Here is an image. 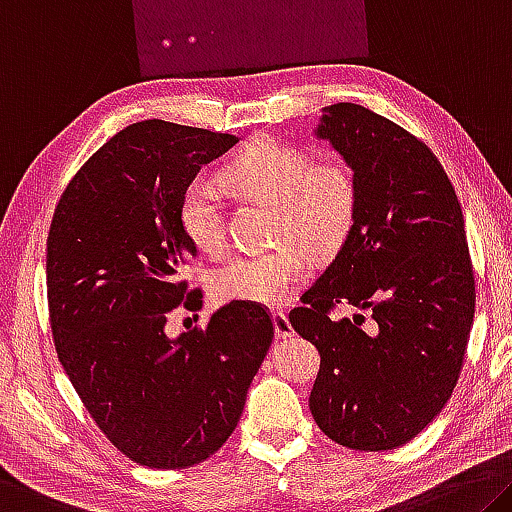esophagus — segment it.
<instances>
[{"label":"esophagus","instance_id":"1","mask_svg":"<svg viewBox=\"0 0 512 512\" xmlns=\"http://www.w3.org/2000/svg\"><path fill=\"white\" fill-rule=\"evenodd\" d=\"M273 326H275V337H278V339L294 337V328H291L287 314L275 312V314H273Z\"/></svg>","mask_w":512,"mask_h":512}]
</instances>
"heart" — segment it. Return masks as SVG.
Wrapping results in <instances>:
<instances>
[{
	"label": "heart",
	"mask_w": 512,
	"mask_h": 512,
	"mask_svg": "<svg viewBox=\"0 0 512 512\" xmlns=\"http://www.w3.org/2000/svg\"><path fill=\"white\" fill-rule=\"evenodd\" d=\"M221 180L246 196L269 200L278 209L275 234L294 239L314 255H332L344 246L358 212V180L342 157L312 161L298 145L257 139L223 168ZM184 237L205 255L225 248V214L218 186L209 180L186 184L177 205ZM310 273V259L298 243L269 253L237 255L214 273L218 300L282 305Z\"/></svg>",
	"instance_id": "obj_1"
}]
</instances>
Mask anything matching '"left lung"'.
Instances as JSON below:
<instances>
[{
	"label": "left lung",
	"instance_id": "8db88e82",
	"mask_svg": "<svg viewBox=\"0 0 512 512\" xmlns=\"http://www.w3.org/2000/svg\"><path fill=\"white\" fill-rule=\"evenodd\" d=\"M358 180L353 230L289 314L321 353L310 394L323 433L355 451L396 449L440 415L474 323V271L456 191L415 136L353 102L314 127ZM348 302L363 317L332 320Z\"/></svg>",
	"mask_w": 512,
	"mask_h": 512
}]
</instances>
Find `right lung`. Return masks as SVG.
<instances>
[{
	"label": "right lung",
	"mask_w": 512,
	"mask_h": 512,
	"mask_svg": "<svg viewBox=\"0 0 512 512\" xmlns=\"http://www.w3.org/2000/svg\"><path fill=\"white\" fill-rule=\"evenodd\" d=\"M237 136L143 120L72 177L47 237V300L59 362L95 424L154 469L207 460L237 428L273 342L264 307L234 300L205 330L166 332L198 291L180 280L198 255L177 205L200 168Z\"/></svg>",
	"instance_id": "1"
}]
</instances>
